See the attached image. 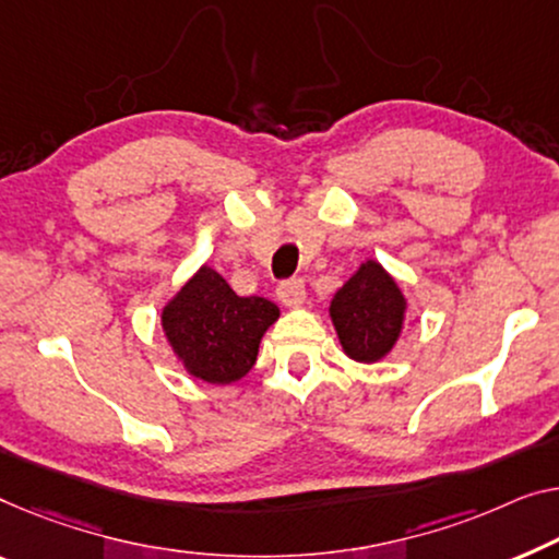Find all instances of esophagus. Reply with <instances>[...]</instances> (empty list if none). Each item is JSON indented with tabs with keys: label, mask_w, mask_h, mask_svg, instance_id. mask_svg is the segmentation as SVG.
<instances>
[{
	"label": "esophagus",
	"mask_w": 559,
	"mask_h": 559,
	"mask_svg": "<svg viewBox=\"0 0 559 559\" xmlns=\"http://www.w3.org/2000/svg\"><path fill=\"white\" fill-rule=\"evenodd\" d=\"M276 294L283 306H301L306 301V283L301 278L281 281Z\"/></svg>",
	"instance_id": "1"
}]
</instances>
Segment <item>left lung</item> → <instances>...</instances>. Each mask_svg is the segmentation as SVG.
I'll return each mask as SVG.
<instances>
[{"mask_svg": "<svg viewBox=\"0 0 559 559\" xmlns=\"http://www.w3.org/2000/svg\"><path fill=\"white\" fill-rule=\"evenodd\" d=\"M331 319L344 352L356 361H379L396 344L404 296L379 263L366 261L333 296Z\"/></svg>", "mask_w": 559, "mask_h": 559, "instance_id": "8db88e82", "label": "left lung"}]
</instances>
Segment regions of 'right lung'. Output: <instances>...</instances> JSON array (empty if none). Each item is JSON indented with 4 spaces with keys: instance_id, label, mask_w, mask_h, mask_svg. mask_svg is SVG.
Returning <instances> with one entry per match:
<instances>
[{
    "instance_id": "obj_1",
    "label": "right lung",
    "mask_w": 559,
    "mask_h": 559,
    "mask_svg": "<svg viewBox=\"0 0 559 559\" xmlns=\"http://www.w3.org/2000/svg\"><path fill=\"white\" fill-rule=\"evenodd\" d=\"M276 304L238 296L226 278L203 265L165 306V336L186 369L207 384H233L251 371Z\"/></svg>"
}]
</instances>
